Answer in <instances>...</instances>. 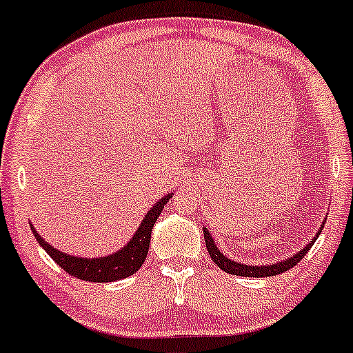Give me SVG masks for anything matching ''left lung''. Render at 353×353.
<instances>
[{
    "instance_id": "obj_1",
    "label": "left lung",
    "mask_w": 353,
    "mask_h": 353,
    "mask_svg": "<svg viewBox=\"0 0 353 353\" xmlns=\"http://www.w3.org/2000/svg\"><path fill=\"white\" fill-rule=\"evenodd\" d=\"M323 224H325V222H322V225H320L317 234L310 239L309 244H307L305 247H302V249L299 250V252H295L292 257L285 259V261H281V262H274V264H265V265H247V264H241V262H236V261H232V259L225 257V255L221 252V249L216 245V241H214L212 236H210L209 230L205 228H202V230H204L205 247H208L210 259H212L214 264H216L219 269H222L224 272L232 274V275H241V277H272V275L282 274V272H285V270L292 269L294 265H297L299 262L305 257V254L309 252L310 247L314 245V242L317 241L320 232H322Z\"/></svg>"
}]
</instances>
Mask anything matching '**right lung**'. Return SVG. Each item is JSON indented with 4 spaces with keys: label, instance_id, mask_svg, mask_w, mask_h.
<instances>
[{
    "label": "right lung",
    "instance_id": "add662e5",
    "mask_svg": "<svg viewBox=\"0 0 353 353\" xmlns=\"http://www.w3.org/2000/svg\"><path fill=\"white\" fill-rule=\"evenodd\" d=\"M171 197L172 192L161 197L148 210V214L141 221L139 228L136 229V232L129 239L128 244L121 247L116 252L103 255V257H79V255L61 252L59 249L52 247L50 242H46L39 236L38 230L34 229V225L31 222L30 228L33 230V236L39 242V245L46 250V254L59 267H63L68 274L72 275V277L88 282H114L137 272L141 269V265L144 264L145 257H148L149 244H151V232L154 224H156L157 217L161 216L164 205L168 204Z\"/></svg>",
    "mask_w": 353,
    "mask_h": 353
}]
</instances>
